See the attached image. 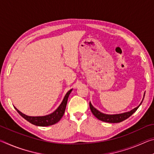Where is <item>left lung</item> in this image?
Listing matches in <instances>:
<instances>
[{
  "instance_id": "obj_1",
  "label": "left lung",
  "mask_w": 154,
  "mask_h": 154,
  "mask_svg": "<svg viewBox=\"0 0 154 154\" xmlns=\"http://www.w3.org/2000/svg\"><path fill=\"white\" fill-rule=\"evenodd\" d=\"M145 92L144 93V95H143V100L141 101V103H140V105L137 106L136 108H134L132 109V110L128 111V112H125V113H119V114H106V113H103L102 112L99 111L98 109H96L95 107H94L93 105H92V103L90 102V110L92 111V113H93L94 116L96 118L98 119L99 120L105 122H108V123H119L122 121L125 120L132 116L135 111H136L138 108L139 107L140 105H141V103H143V99H144L145 97Z\"/></svg>"
}]
</instances>
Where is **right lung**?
I'll return each instance as SVG.
<instances>
[{
	"instance_id": "right-lung-1",
	"label": "right lung",
	"mask_w": 154,
	"mask_h": 154,
	"mask_svg": "<svg viewBox=\"0 0 154 154\" xmlns=\"http://www.w3.org/2000/svg\"><path fill=\"white\" fill-rule=\"evenodd\" d=\"M72 89L70 90L69 92L66 94V95L64 96L60 105H59L58 107L57 108L53 113L49 115H46V116H26V115L22 113V112L18 110L16 107H15V106L14 107L15 109V110L18 112V113H19L22 118H24L26 120L29 122L30 123L32 124L38 126H51V125L58 123V122L60 120V119L62 118V116H63L65 109H66L68 98H69V96L70 95V94L72 92Z\"/></svg>"
}]
</instances>
